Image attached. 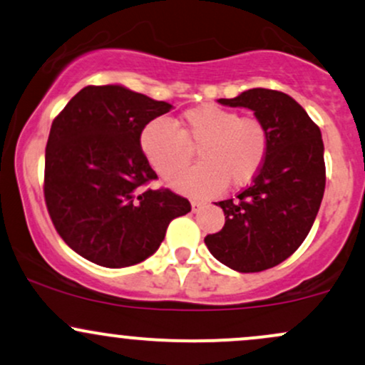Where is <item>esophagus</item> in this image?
<instances>
[{"instance_id": "obj_1", "label": "esophagus", "mask_w": 365, "mask_h": 365, "mask_svg": "<svg viewBox=\"0 0 365 365\" xmlns=\"http://www.w3.org/2000/svg\"><path fill=\"white\" fill-rule=\"evenodd\" d=\"M190 206H192V212H199L200 209L204 207V202H200V200H192Z\"/></svg>"}]
</instances>
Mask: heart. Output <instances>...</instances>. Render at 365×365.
Returning <instances> with one entry per match:
<instances>
[{
    "label": "heart",
    "mask_w": 365,
    "mask_h": 365,
    "mask_svg": "<svg viewBox=\"0 0 365 365\" xmlns=\"http://www.w3.org/2000/svg\"><path fill=\"white\" fill-rule=\"evenodd\" d=\"M178 127L161 118L149 121L140 132V149L163 178H173L192 161V148H199L204 161L173 182L185 194H217L230 182L244 187L266 159L267 130L257 118L202 104L183 113Z\"/></svg>",
    "instance_id": "obj_1"
}]
</instances>
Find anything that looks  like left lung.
Returning a JSON list of instances; mask_svg holds the SVG:
<instances>
[{
    "mask_svg": "<svg viewBox=\"0 0 365 365\" xmlns=\"http://www.w3.org/2000/svg\"><path fill=\"white\" fill-rule=\"evenodd\" d=\"M217 103L254 111L267 130V154L252 185L216 204L225 226L204 242L225 266L259 273L290 257L311 232L324 195V144L319 127L284 92L249 89Z\"/></svg>",
    "mask_w": 365,
    "mask_h": 365,
    "instance_id": "obj_1",
    "label": "left lung"
}]
</instances>
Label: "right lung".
<instances>
[{"label": "right lung", "mask_w": 365, "mask_h": 365, "mask_svg": "<svg viewBox=\"0 0 365 365\" xmlns=\"http://www.w3.org/2000/svg\"><path fill=\"white\" fill-rule=\"evenodd\" d=\"M171 104L120 86H87L56 116L46 145L44 199L70 249L104 267L153 255L190 202L158 178L140 149V132Z\"/></svg>", "instance_id": "1"}]
</instances>
